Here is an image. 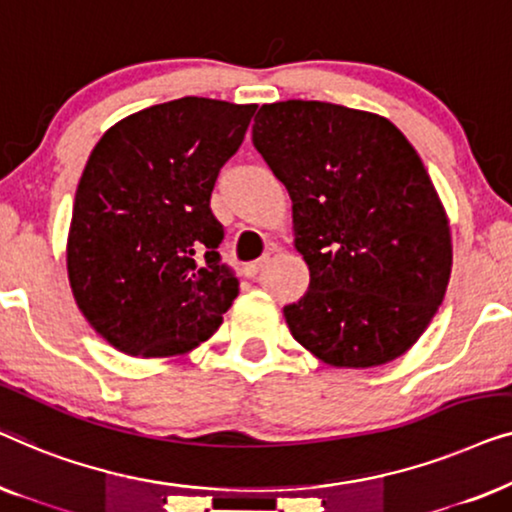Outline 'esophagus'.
Instances as JSON below:
<instances>
[{"mask_svg": "<svg viewBox=\"0 0 512 512\" xmlns=\"http://www.w3.org/2000/svg\"><path fill=\"white\" fill-rule=\"evenodd\" d=\"M265 263H268V256L261 258V261H251V263H244L242 265V275L244 277H256L258 272L265 268Z\"/></svg>", "mask_w": 512, "mask_h": 512, "instance_id": "esophagus-1", "label": "esophagus"}]
</instances>
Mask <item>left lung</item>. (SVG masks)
Masks as SVG:
<instances>
[{
	"instance_id": "obj_1",
	"label": "left lung",
	"mask_w": 512,
	"mask_h": 512,
	"mask_svg": "<svg viewBox=\"0 0 512 512\" xmlns=\"http://www.w3.org/2000/svg\"><path fill=\"white\" fill-rule=\"evenodd\" d=\"M251 142L289 191L310 268L284 307L293 338L338 368L408 352L452 272L450 221L412 144L384 116L314 100L263 104Z\"/></svg>"
}]
</instances>
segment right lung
Masks as SVG:
<instances>
[{
  "label": "right lung",
  "mask_w": 512,
  "mask_h": 512,
  "mask_svg": "<svg viewBox=\"0 0 512 512\" xmlns=\"http://www.w3.org/2000/svg\"><path fill=\"white\" fill-rule=\"evenodd\" d=\"M256 104L181 97L104 132L76 188L67 275L88 324L130 356H177L219 331L240 282L209 207Z\"/></svg>",
  "instance_id": "1"
}]
</instances>
